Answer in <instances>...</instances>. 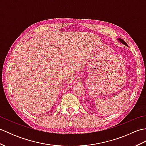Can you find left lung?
I'll return each instance as SVG.
<instances>
[{
    "mask_svg": "<svg viewBox=\"0 0 146 146\" xmlns=\"http://www.w3.org/2000/svg\"><path fill=\"white\" fill-rule=\"evenodd\" d=\"M119 39V41L121 42H122V44H124V45H126V46H127V43L124 41H123V40H122V39Z\"/></svg>",
    "mask_w": 146,
    "mask_h": 146,
    "instance_id": "obj_1",
    "label": "left lung"
}]
</instances>
